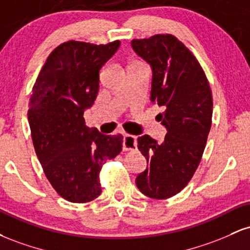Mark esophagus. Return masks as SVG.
<instances>
[{
    "mask_svg": "<svg viewBox=\"0 0 250 250\" xmlns=\"http://www.w3.org/2000/svg\"><path fill=\"white\" fill-rule=\"evenodd\" d=\"M136 137L133 135L125 134L123 136V150H134V149H136Z\"/></svg>",
    "mask_w": 250,
    "mask_h": 250,
    "instance_id": "1",
    "label": "esophagus"
}]
</instances>
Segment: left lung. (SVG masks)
Returning a JSON list of instances; mask_svg holds the SVG:
<instances>
[{
	"label": "left lung",
	"mask_w": 250,
	"mask_h": 250,
	"mask_svg": "<svg viewBox=\"0 0 250 250\" xmlns=\"http://www.w3.org/2000/svg\"><path fill=\"white\" fill-rule=\"evenodd\" d=\"M131 47L151 65L150 100L165 109L157 116L167 128L161 143L149 135L137 139L147 169L137 175L136 186L150 199L166 200L180 193L199 167L211 125L213 95L196 57L171 34L135 39Z\"/></svg>",
	"instance_id": "1"
}]
</instances>
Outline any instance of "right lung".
Segmentation results:
<instances>
[{
	"label": "right lung",
	"mask_w": 250,
	"mask_h": 250,
	"mask_svg": "<svg viewBox=\"0 0 250 250\" xmlns=\"http://www.w3.org/2000/svg\"><path fill=\"white\" fill-rule=\"evenodd\" d=\"M120 41L94 44L63 42L37 76L28 109L37 159L56 193L74 203L101 194L100 171L122 150L121 134L103 135L84 125V110L99 93L100 69Z\"/></svg>",
	"instance_id": "right-lung-1"
}]
</instances>
